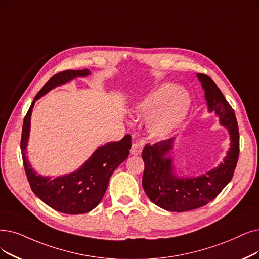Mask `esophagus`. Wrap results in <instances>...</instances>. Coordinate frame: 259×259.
<instances>
[{
	"mask_svg": "<svg viewBox=\"0 0 259 259\" xmlns=\"http://www.w3.org/2000/svg\"><path fill=\"white\" fill-rule=\"evenodd\" d=\"M142 148H143V146L139 142L133 143L132 149H131V154L132 155H139L142 152Z\"/></svg>",
	"mask_w": 259,
	"mask_h": 259,
	"instance_id": "esophagus-1",
	"label": "esophagus"
}]
</instances>
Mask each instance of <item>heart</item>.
<instances>
[{
    "label": "heart",
    "mask_w": 259,
    "mask_h": 259,
    "mask_svg": "<svg viewBox=\"0 0 259 259\" xmlns=\"http://www.w3.org/2000/svg\"><path fill=\"white\" fill-rule=\"evenodd\" d=\"M189 97L171 84H162L138 105L141 112L155 109L148 119V130L154 137L162 138L177 130L188 113Z\"/></svg>",
    "instance_id": "heart-1"
}]
</instances>
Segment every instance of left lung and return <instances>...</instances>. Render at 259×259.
<instances>
[{
	"instance_id": "obj_1",
	"label": "left lung",
	"mask_w": 259,
	"mask_h": 259,
	"mask_svg": "<svg viewBox=\"0 0 259 259\" xmlns=\"http://www.w3.org/2000/svg\"><path fill=\"white\" fill-rule=\"evenodd\" d=\"M198 77L205 90L209 111H214L222 125L229 128L231 148L218 168L199 178L179 179L173 174L172 159L167 157L173 140L146 144L142 151V187L154 204L169 211L192 210L212 201L231 182L239 157V130L233 107L208 75L199 73Z\"/></svg>"
}]
</instances>
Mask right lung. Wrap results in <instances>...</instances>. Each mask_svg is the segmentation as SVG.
<instances>
[{"label": "right lung", "instance_id": "1", "mask_svg": "<svg viewBox=\"0 0 259 259\" xmlns=\"http://www.w3.org/2000/svg\"><path fill=\"white\" fill-rule=\"evenodd\" d=\"M88 74V69L65 70L58 72L49 79L36 95L32 105L26 112L23 121L21 143H20L24 170L33 192L51 208L68 214L85 213L97 207L107 189L112 172L128 157L132 148L131 136H124L120 141L110 142L99 148L76 172L53 180L37 175L30 167L25 156V151L29 133L30 115L35 101L52 88L63 85L76 76H86Z\"/></svg>", "mask_w": 259, "mask_h": 259}]
</instances>
